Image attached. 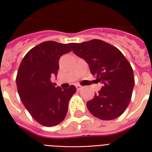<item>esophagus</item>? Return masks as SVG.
Here are the masks:
<instances>
[{
  "label": "esophagus",
  "mask_w": 152,
  "mask_h": 152,
  "mask_svg": "<svg viewBox=\"0 0 152 152\" xmlns=\"http://www.w3.org/2000/svg\"><path fill=\"white\" fill-rule=\"evenodd\" d=\"M76 89H77V90H80V89L83 88V86H80V85H76Z\"/></svg>",
  "instance_id": "esophagus-1"
}]
</instances>
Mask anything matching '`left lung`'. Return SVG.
I'll use <instances>...</instances> for the list:
<instances>
[{
	"instance_id": "obj_1",
	"label": "left lung",
	"mask_w": 152,
	"mask_h": 152,
	"mask_svg": "<svg viewBox=\"0 0 152 152\" xmlns=\"http://www.w3.org/2000/svg\"><path fill=\"white\" fill-rule=\"evenodd\" d=\"M77 56L89 64L92 75L97 76L102 87L86 105L90 113L103 121H110L124 113L129 104L134 86L130 63L124 54L103 40H94L71 43Z\"/></svg>"
}]
</instances>
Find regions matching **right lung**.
I'll list each match as a JSON object with an SVG mask.
<instances>
[{"label": "right lung", "mask_w": 152, "mask_h": 152, "mask_svg": "<svg viewBox=\"0 0 152 152\" xmlns=\"http://www.w3.org/2000/svg\"><path fill=\"white\" fill-rule=\"evenodd\" d=\"M70 44L45 41L33 47L22 60L16 76L18 95L39 124L55 126L66 117L68 102L76 89H62L51 82L57 76L60 57L72 51Z\"/></svg>", "instance_id": "right-lung-1"}]
</instances>
